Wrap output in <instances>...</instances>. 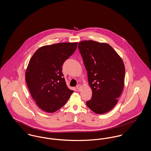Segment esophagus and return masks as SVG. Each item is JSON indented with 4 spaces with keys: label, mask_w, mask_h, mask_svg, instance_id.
Segmentation results:
<instances>
[{
    "label": "esophagus",
    "mask_w": 151,
    "mask_h": 151,
    "mask_svg": "<svg viewBox=\"0 0 151 151\" xmlns=\"http://www.w3.org/2000/svg\"><path fill=\"white\" fill-rule=\"evenodd\" d=\"M76 88H77L79 91H80V90L82 89V86H81V85H78V86H76Z\"/></svg>",
    "instance_id": "esophagus-1"
}]
</instances>
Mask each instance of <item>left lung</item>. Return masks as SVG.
I'll use <instances>...</instances> for the list:
<instances>
[{"instance_id": "left-lung-1", "label": "left lung", "mask_w": 151, "mask_h": 151, "mask_svg": "<svg viewBox=\"0 0 151 151\" xmlns=\"http://www.w3.org/2000/svg\"><path fill=\"white\" fill-rule=\"evenodd\" d=\"M78 47L92 90L86 105L96 114L106 113L115 106L123 89L125 67L122 59L108 43L85 40L79 42Z\"/></svg>"}]
</instances>
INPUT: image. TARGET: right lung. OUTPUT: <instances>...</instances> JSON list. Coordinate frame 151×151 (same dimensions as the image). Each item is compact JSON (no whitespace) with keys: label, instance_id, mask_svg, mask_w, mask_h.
<instances>
[{"label":"right lung","instance_id":"1","mask_svg":"<svg viewBox=\"0 0 151 151\" xmlns=\"http://www.w3.org/2000/svg\"><path fill=\"white\" fill-rule=\"evenodd\" d=\"M78 42L46 45L36 50L25 71V80L37 105L52 113L64 106L74 92L65 84L62 65L77 48Z\"/></svg>","mask_w":151,"mask_h":151}]
</instances>
